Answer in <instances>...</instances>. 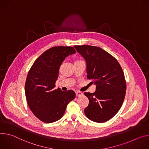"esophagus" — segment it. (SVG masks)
<instances>
[{"mask_svg":"<svg viewBox=\"0 0 149 149\" xmlns=\"http://www.w3.org/2000/svg\"><path fill=\"white\" fill-rule=\"evenodd\" d=\"M82 95H83V93L81 92H76V95L77 96H81Z\"/></svg>","mask_w":149,"mask_h":149,"instance_id":"34e87169","label":"esophagus"}]
</instances>
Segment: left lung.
Listing matches in <instances>:
<instances>
[{
	"label": "left lung",
	"instance_id": "1",
	"mask_svg": "<svg viewBox=\"0 0 149 149\" xmlns=\"http://www.w3.org/2000/svg\"><path fill=\"white\" fill-rule=\"evenodd\" d=\"M74 47L86 61L88 79L96 85L94 93H84L89 101L85 113L94 122H106L118 112L124 100L126 82L123 69L116 59L100 47Z\"/></svg>",
	"mask_w": 149,
	"mask_h": 149
}]
</instances>
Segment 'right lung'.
<instances>
[{"label": "right lung", "mask_w": 149, "mask_h": 149, "mask_svg": "<svg viewBox=\"0 0 149 149\" xmlns=\"http://www.w3.org/2000/svg\"><path fill=\"white\" fill-rule=\"evenodd\" d=\"M72 47H54L43 53L28 72L25 92L28 105L40 120L52 123L60 120L75 98L72 90L54 89L60 67L66 57L74 54Z\"/></svg>", "instance_id": "add662e5"}]
</instances>
